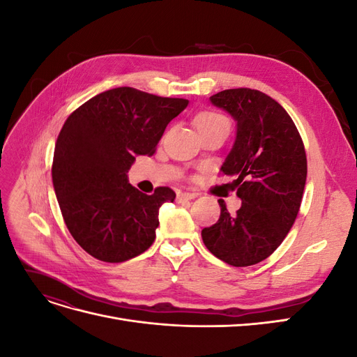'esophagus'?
I'll list each match as a JSON object with an SVG mask.
<instances>
[{"label": "esophagus", "mask_w": 357, "mask_h": 357, "mask_svg": "<svg viewBox=\"0 0 357 357\" xmlns=\"http://www.w3.org/2000/svg\"><path fill=\"white\" fill-rule=\"evenodd\" d=\"M197 198V193H190V192H177V201L178 202H185L189 199Z\"/></svg>", "instance_id": "esophagus-1"}]
</instances>
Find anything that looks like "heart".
Wrapping results in <instances>:
<instances>
[{"label": "heart", "instance_id": "heart-1", "mask_svg": "<svg viewBox=\"0 0 357 357\" xmlns=\"http://www.w3.org/2000/svg\"><path fill=\"white\" fill-rule=\"evenodd\" d=\"M222 122H228V121H226L223 116H220L218 113H202L197 117V126L199 131H202V129H205V128L222 123Z\"/></svg>", "mask_w": 357, "mask_h": 357}]
</instances>
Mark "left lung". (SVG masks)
I'll return each mask as SVG.
<instances>
[{
  "label": "left lung",
  "mask_w": 357,
  "mask_h": 357,
  "mask_svg": "<svg viewBox=\"0 0 357 357\" xmlns=\"http://www.w3.org/2000/svg\"><path fill=\"white\" fill-rule=\"evenodd\" d=\"M210 101L236 122L220 169L235 178L243 202L229 214L219 199L220 218L202 229V241L220 261L250 266L273 255L295 223L307 180L305 149L287 112L261 91L226 89Z\"/></svg>",
  "instance_id": "1"
}]
</instances>
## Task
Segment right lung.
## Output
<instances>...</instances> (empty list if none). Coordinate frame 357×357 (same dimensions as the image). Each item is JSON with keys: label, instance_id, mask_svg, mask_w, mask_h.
<instances>
[{"label": "right lung", "instance_id": "right-lung-1", "mask_svg": "<svg viewBox=\"0 0 357 357\" xmlns=\"http://www.w3.org/2000/svg\"><path fill=\"white\" fill-rule=\"evenodd\" d=\"M189 104L134 88L98 93L73 112L55 144L52 180L62 218L77 244L119 264L153 244L159 208L176 193L146 195L128 181L135 156H152L167 125Z\"/></svg>", "mask_w": 357, "mask_h": 357}]
</instances>
